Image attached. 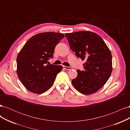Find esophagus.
Segmentation results:
<instances>
[{"instance_id":"1","label":"esophagus","mask_w":130,"mask_h":130,"mask_svg":"<svg viewBox=\"0 0 130 130\" xmlns=\"http://www.w3.org/2000/svg\"><path fill=\"white\" fill-rule=\"evenodd\" d=\"M63 68L65 69H67V70H71L73 69L72 67H67V66H63Z\"/></svg>"}]
</instances>
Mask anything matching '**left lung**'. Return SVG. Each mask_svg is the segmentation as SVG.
Instances as JSON below:
<instances>
[{
  "mask_svg": "<svg viewBox=\"0 0 130 130\" xmlns=\"http://www.w3.org/2000/svg\"><path fill=\"white\" fill-rule=\"evenodd\" d=\"M70 48L76 56L86 62L84 69L77 70L72 80L74 87L80 93L89 95L104 86L112 70V55L102 38L90 31L65 34Z\"/></svg>",
  "mask_w": 130,
  "mask_h": 130,
  "instance_id": "8db88e82",
  "label": "left lung"
}]
</instances>
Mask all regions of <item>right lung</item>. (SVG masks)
<instances>
[{
    "instance_id": "1",
    "label": "right lung",
    "mask_w": 130,
    "mask_h": 130,
    "mask_svg": "<svg viewBox=\"0 0 130 130\" xmlns=\"http://www.w3.org/2000/svg\"><path fill=\"white\" fill-rule=\"evenodd\" d=\"M64 35L57 32L38 34L31 37L17 58V73L19 80L29 91L42 94L54 84L61 66L49 64L55 46Z\"/></svg>"
}]
</instances>
